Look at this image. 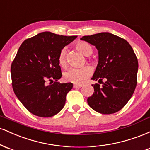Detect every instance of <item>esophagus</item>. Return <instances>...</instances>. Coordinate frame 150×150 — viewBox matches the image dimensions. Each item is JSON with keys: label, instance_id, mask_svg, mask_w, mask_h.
Here are the masks:
<instances>
[{"label": "esophagus", "instance_id": "esophagus-1", "mask_svg": "<svg viewBox=\"0 0 150 150\" xmlns=\"http://www.w3.org/2000/svg\"><path fill=\"white\" fill-rule=\"evenodd\" d=\"M81 87H82V85H79V84H75V85H73L74 88H80Z\"/></svg>", "mask_w": 150, "mask_h": 150}]
</instances>
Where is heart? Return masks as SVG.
<instances>
[{
	"label": "heart",
	"instance_id": "1",
	"mask_svg": "<svg viewBox=\"0 0 150 150\" xmlns=\"http://www.w3.org/2000/svg\"><path fill=\"white\" fill-rule=\"evenodd\" d=\"M75 48L82 54L86 56H90L93 52L92 45L86 42H77L75 44ZM58 61L59 65L65 67L67 63V50L66 48H63L58 54ZM92 73V68L89 65L82 68H70L63 73V77L65 81L73 82L75 84H81L85 81Z\"/></svg>",
	"mask_w": 150,
	"mask_h": 150
}]
</instances>
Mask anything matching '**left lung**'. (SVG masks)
Masks as SVG:
<instances>
[{
  "label": "left lung",
  "instance_id": "1",
  "mask_svg": "<svg viewBox=\"0 0 150 150\" xmlns=\"http://www.w3.org/2000/svg\"><path fill=\"white\" fill-rule=\"evenodd\" d=\"M81 40L95 46L99 51V63L92 79L102 85H92L94 92L87 99L89 106L102 114L118 112L130 100L137 85L138 61L133 49L124 39L109 32L84 36Z\"/></svg>",
  "mask_w": 150,
  "mask_h": 150
}]
</instances>
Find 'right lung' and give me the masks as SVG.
Returning a JSON list of instances; mask_svg holds the SVG:
<instances>
[{
  "label": "right lung",
  "instance_id": "add662e5",
  "mask_svg": "<svg viewBox=\"0 0 150 150\" xmlns=\"http://www.w3.org/2000/svg\"><path fill=\"white\" fill-rule=\"evenodd\" d=\"M76 37L44 32L27 39L19 48L10 68L12 86L32 114L51 117L64 106L73 83L57 82L62 76L58 57L60 51Z\"/></svg>",
  "mask_w": 150,
  "mask_h": 150
}]
</instances>
